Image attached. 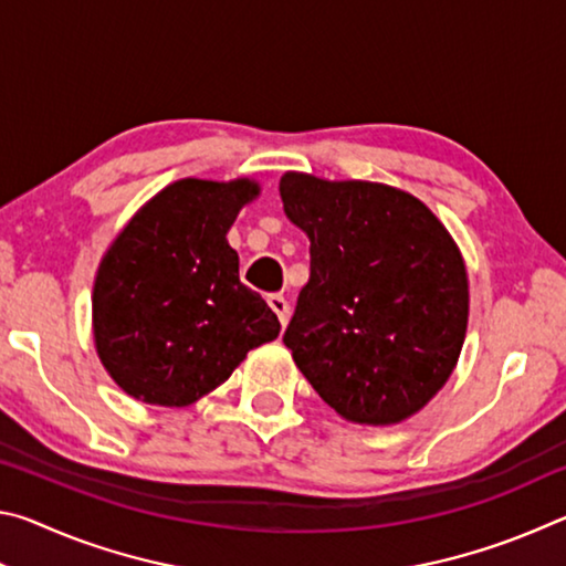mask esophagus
<instances>
[{"instance_id": "obj_1", "label": "esophagus", "mask_w": 566, "mask_h": 566, "mask_svg": "<svg viewBox=\"0 0 566 566\" xmlns=\"http://www.w3.org/2000/svg\"><path fill=\"white\" fill-rule=\"evenodd\" d=\"M266 304L272 306V312L276 314V317H280L282 327H284V324L290 322V302H286L282 294H270V296H266Z\"/></svg>"}]
</instances>
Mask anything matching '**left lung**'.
Segmentation results:
<instances>
[{"label": "left lung", "instance_id": "8db88e82", "mask_svg": "<svg viewBox=\"0 0 566 566\" xmlns=\"http://www.w3.org/2000/svg\"><path fill=\"white\" fill-rule=\"evenodd\" d=\"M284 214L310 237L284 344L317 395L357 424L427 405L462 352L469 286L444 224L407 191L286 171Z\"/></svg>", "mask_w": 566, "mask_h": 566}]
</instances>
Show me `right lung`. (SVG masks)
Here are the masks:
<instances>
[{
  "label": "right lung",
  "mask_w": 566,
  "mask_h": 566,
  "mask_svg": "<svg viewBox=\"0 0 566 566\" xmlns=\"http://www.w3.org/2000/svg\"><path fill=\"white\" fill-rule=\"evenodd\" d=\"M260 195L252 179H179L139 209L99 264L97 354L129 397L187 407L229 379L280 319L239 282L229 227Z\"/></svg>",
  "instance_id": "1"
}]
</instances>
